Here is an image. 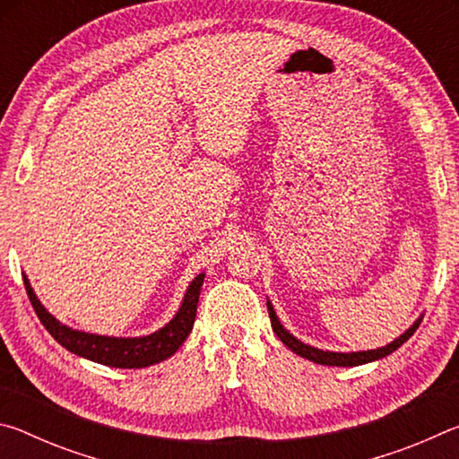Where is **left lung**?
<instances>
[{"label":"left lung","mask_w":459,"mask_h":459,"mask_svg":"<svg viewBox=\"0 0 459 459\" xmlns=\"http://www.w3.org/2000/svg\"><path fill=\"white\" fill-rule=\"evenodd\" d=\"M267 309H269V317H271V325H273V332L279 336V340L283 342V344L290 348L291 352L304 356V359L312 360L316 364H325V367H360V364H367L372 360H378V359H385L391 352L397 351L401 348L405 342L413 336L415 330L419 328V324H421V317L411 325V328L401 333L397 340H393L391 344H386L383 348H377V351H362V352H328V351H320V348H314V346H307L304 342L298 340L295 336H291L290 332H287L281 322H279V317L275 316V309L271 306V301H267Z\"/></svg>","instance_id":"8db88e82"}]
</instances>
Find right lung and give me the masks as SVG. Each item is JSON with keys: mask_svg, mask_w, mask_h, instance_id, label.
<instances>
[{"mask_svg": "<svg viewBox=\"0 0 459 459\" xmlns=\"http://www.w3.org/2000/svg\"><path fill=\"white\" fill-rule=\"evenodd\" d=\"M202 283H204V273L194 277V281L190 283L188 290H186L178 314L161 330L150 333V336L113 338L73 330L68 328V325L60 324L50 312H46V307L40 304V299L36 298L32 285H30L28 277L24 275L28 298L32 301V307L36 309L44 328L50 332V336L73 354L113 368H143L169 359V356L184 344V340L188 338V333L192 332L194 320H196V307Z\"/></svg>", "mask_w": 459, "mask_h": 459, "instance_id": "right-lung-1", "label": "right lung"}]
</instances>
